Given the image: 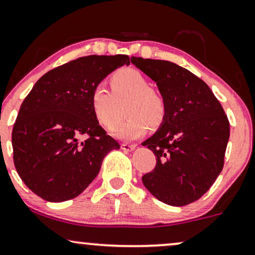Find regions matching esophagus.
<instances>
[{
  "instance_id": "1",
  "label": "esophagus",
  "mask_w": 255,
  "mask_h": 255,
  "mask_svg": "<svg viewBox=\"0 0 255 255\" xmlns=\"http://www.w3.org/2000/svg\"><path fill=\"white\" fill-rule=\"evenodd\" d=\"M121 148L125 151H133L135 149V144H129V143H122Z\"/></svg>"
}]
</instances>
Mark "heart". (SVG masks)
I'll return each mask as SVG.
<instances>
[{"mask_svg": "<svg viewBox=\"0 0 255 255\" xmlns=\"http://www.w3.org/2000/svg\"><path fill=\"white\" fill-rule=\"evenodd\" d=\"M112 90L105 83H98L90 93V107L96 120L111 128L120 119L119 104L128 101L125 115L128 117L115 126L112 134L121 140H135L146 133L148 126L159 128L165 121L167 105L165 99L140 70L122 68L113 74Z\"/></svg>", "mask_w": 255, "mask_h": 255, "instance_id": "1", "label": "heart"}]
</instances>
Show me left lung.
Returning <instances> with one entry per match:
<instances>
[{
  "label": "left lung",
  "mask_w": 255,
  "mask_h": 255,
  "mask_svg": "<svg viewBox=\"0 0 255 255\" xmlns=\"http://www.w3.org/2000/svg\"><path fill=\"white\" fill-rule=\"evenodd\" d=\"M159 88L167 115L147 146L156 166L142 182L163 204L185 206L211 188L224 167L230 122L211 88L194 74L162 60L131 57Z\"/></svg>",
  "instance_id": "8db88e82"
}]
</instances>
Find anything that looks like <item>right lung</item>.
Segmentation results:
<instances>
[{"label": "right lung", "instance_id": "right-lung-1", "mask_svg": "<svg viewBox=\"0 0 255 255\" xmlns=\"http://www.w3.org/2000/svg\"><path fill=\"white\" fill-rule=\"evenodd\" d=\"M127 55H89L51 69L22 102L12 128L14 163L30 191L50 202L80 195L120 144L90 107V93Z\"/></svg>", "mask_w": 255, "mask_h": 255}]
</instances>
